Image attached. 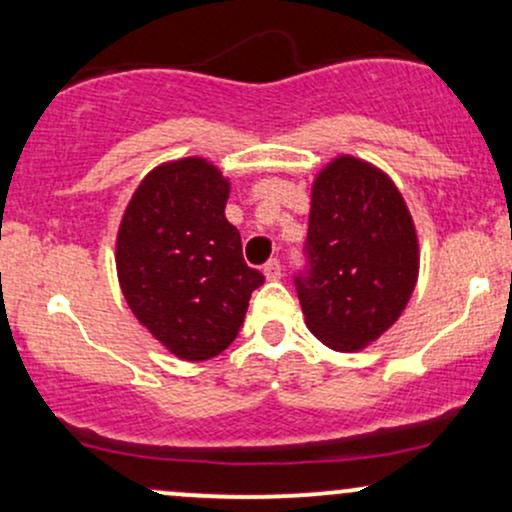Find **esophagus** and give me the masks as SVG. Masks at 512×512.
Segmentation results:
<instances>
[{
	"label": "esophagus",
	"mask_w": 512,
	"mask_h": 512,
	"mask_svg": "<svg viewBox=\"0 0 512 512\" xmlns=\"http://www.w3.org/2000/svg\"><path fill=\"white\" fill-rule=\"evenodd\" d=\"M281 264L276 260H269L267 264H264V276H267V281H279L281 279Z\"/></svg>",
	"instance_id": "34e87169"
}]
</instances>
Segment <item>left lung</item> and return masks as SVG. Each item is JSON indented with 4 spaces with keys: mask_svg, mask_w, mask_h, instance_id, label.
Listing matches in <instances>:
<instances>
[{
    "mask_svg": "<svg viewBox=\"0 0 512 512\" xmlns=\"http://www.w3.org/2000/svg\"><path fill=\"white\" fill-rule=\"evenodd\" d=\"M308 276L296 289L305 325L342 354L366 349L407 308L419 236L399 187L363 158H332L313 180Z\"/></svg>",
    "mask_w": 512,
    "mask_h": 512,
    "instance_id": "1",
    "label": "left lung"
}]
</instances>
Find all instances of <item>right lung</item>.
I'll return each mask as SVG.
<instances>
[{"mask_svg": "<svg viewBox=\"0 0 512 512\" xmlns=\"http://www.w3.org/2000/svg\"><path fill=\"white\" fill-rule=\"evenodd\" d=\"M231 180L202 156L144 175L115 240L122 296L134 317L180 361H209L238 337L264 276L243 260L226 219Z\"/></svg>", "mask_w": 512, "mask_h": 512, "instance_id": "obj_1", "label": "right lung"}]
</instances>
